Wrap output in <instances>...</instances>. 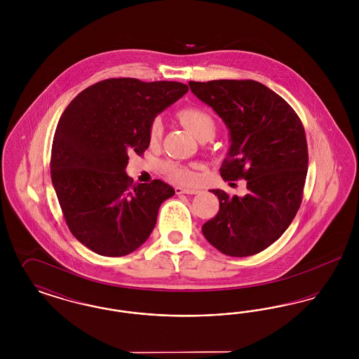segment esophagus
I'll list each match as a JSON object with an SVG mask.
<instances>
[{
	"instance_id": "1",
	"label": "esophagus",
	"mask_w": 359,
	"mask_h": 359,
	"mask_svg": "<svg viewBox=\"0 0 359 359\" xmlns=\"http://www.w3.org/2000/svg\"><path fill=\"white\" fill-rule=\"evenodd\" d=\"M175 192H176L177 195H180V194H187V195H195V194H198V192H199V189H195V188L176 187L175 188Z\"/></svg>"
}]
</instances>
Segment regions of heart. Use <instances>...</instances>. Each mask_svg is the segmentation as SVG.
I'll return each mask as SVG.
<instances>
[{
    "label": "heart",
    "instance_id": "heart-1",
    "mask_svg": "<svg viewBox=\"0 0 359 359\" xmlns=\"http://www.w3.org/2000/svg\"><path fill=\"white\" fill-rule=\"evenodd\" d=\"M177 117L183 122V125L187 128L188 130L201 141L210 140L217 130V121L214 118V116L203 107L188 106L177 113ZM161 135H163V122L160 118H154L149 125V132H148L151 144L158 142ZM164 170L172 182L177 184L188 186L196 180L195 172L189 167L168 163L165 164Z\"/></svg>",
    "mask_w": 359,
    "mask_h": 359
}]
</instances>
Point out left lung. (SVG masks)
I'll list each match as a JSON object with an SVG mask.
<instances>
[{
    "mask_svg": "<svg viewBox=\"0 0 359 359\" xmlns=\"http://www.w3.org/2000/svg\"><path fill=\"white\" fill-rule=\"evenodd\" d=\"M230 130L221 176L246 180L245 196L211 189L218 214L202 226L205 239L223 255H257L280 238L302 205L308 147L302 121L290 103L256 81L188 82Z\"/></svg>",
    "mask_w": 359,
    "mask_h": 359,
    "instance_id": "obj_1",
    "label": "left lung"
}]
</instances>
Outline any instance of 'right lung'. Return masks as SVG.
<instances>
[{"label": "right lung", "mask_w": 359, "mask_h": 359, "mask_svg": "<svg viewBox=\"0 0 359 359\" xmlns=\"http://www.w3.org/2000/svg\"><path fill=\"white\" fill-rule=\"evenodd\" d=\"M188 91L179 82L111 78L87 87L55 130L51 177L72 236L97 255L126 256L140 248L175 189L156 179L135 184L129 154L149 147V125Z\"/></svg>", "instance_id": "obj_1"}]
</instances>
